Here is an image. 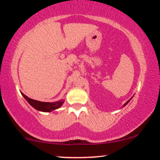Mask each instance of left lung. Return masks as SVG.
I'll use <instances>...</instances> for the list:
<instances>
[{
  "instance_id": "left-lung-1",
  "label": "left lung",
  "mask_w": 160,
  "mask_h": 160,
  "mask_svg": "<svg viewBox=\"0 0 160 160\" xmlns=\"http://www.w3.org/2000/svg\"><path fill=\"white\" fill-rule=\"evenodd\" d=\"M131 99H132V98H130V99H129V100H128V102H126V103H125V104H124V105H123V107H125V106H126V104H128V102H130V100H131Z\"/></svg>"
}]
</instances>
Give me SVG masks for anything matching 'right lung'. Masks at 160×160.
I'll list each match as a JSON object with an SVG mask.
<instances>
[{
  "label": "right lung",
  "mask_w": 160,
  "mask_h": 160,
  "mask_svg": "<svg viewBox=\"0 0 160 160\" xmlns=\"http://www.w3.org/2000/svg\"><path fill=\"white\" fill-rule=\"evenodd\" d=\"M22 96L26 99V101L28 102L33 108H35L36 110L40 111L43 112H50L54 110L58 109L62 105V104L64 103V100H60L58 102H39V101L34 100L26 96L25 94H23L22 92H21Z\"/></svg>",
  "instance_id": "obj_1"
}]
</instances>
